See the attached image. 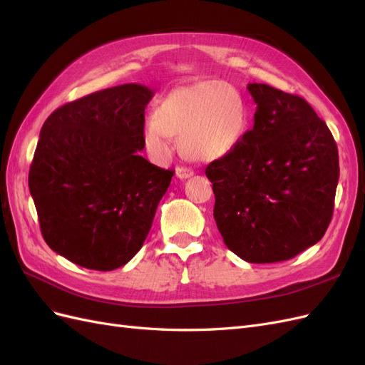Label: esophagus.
Segmentation results:
<instances>
[{
    "mask_svg": "<svg viewBox=\"0 0 365 365\" xmlns=\"http://www.w3.org/2000/svg\"><path fill=\"white\" fill-rule=\"evenodd\" d=\"M193 175V170L189 169V167H176V176H178L180 180H187L190 178V176Z\"/></svg>",
    "mask_w": 365,
    "mask_h": 365,
    "instance_id": "34e87169",
    "label": "esophagus"
}]
</instances>
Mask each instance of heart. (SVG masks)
I'll return each instance as SVG.
<instances>
[{
    "label": "heart",
    "instance_id": "1",
    "mask_svg": "<svg viewBox=\"0 0 365 365\" xmlns=\"http://www.w3.org/2000/svg\"><path fill=\"white\" fill-rule=\"evenodd\" d=\"M249 129V109L238 88L216 80L175 87L164 95L143 129L145 145L155 153L169 150V136L196 161L230 155Z\"/></svg>",
    "mask_w": 365,
    "mask_h": 365
}]
</instances>
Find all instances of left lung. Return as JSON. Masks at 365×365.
Instances as JSON below:
<instances>
[{"label":"left lung","instance_id":"1","mask_svg":"<svg viewBox=\"0 0 365 365\" xmlns=\"http://www.w3.org/2000/svg\"><path fill=\"white\" fill-rule=\"evenodd\" d=\"M247 91L256 103L253 129L205 169L213 216L241 259L287 261L317 244L331 221L338 147L304 98L258 83Z\"/></svg>","mask_w":365,"mask_h":365}]
</instances>
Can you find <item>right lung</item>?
Wrapping results in <instances>:
<instances>
[{
  "mask_svg": "<svg viewBox=\"0 0 365 365\" xmlns=\"http://www.w3.org/2000/svg\"><path fill=\"white\" fill-rule=\"evenodd\" d=\"M153 92L121 84L56 109L43 124L29 170L43 238L81 267L129 262L150 232L173 170L140 155Z\"/></svg>",
  "mask_w": 365,
  "mask_h": 365,
  "instance_id": "obj_1",
  "label": "right lung"
}]
</instances>
